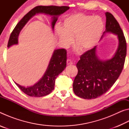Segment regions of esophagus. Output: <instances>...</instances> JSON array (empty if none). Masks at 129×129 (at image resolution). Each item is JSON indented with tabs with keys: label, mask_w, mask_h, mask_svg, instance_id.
I'll use <instances>...</instances> for the list:
<instances>
[{
	"label": "esophagus",
	"mask_w": 129,
	"mask_h": 129,
	"mask_svg": "<svg viewBox=\"0 0 129 129\" xmlns=\"http://www.w3.org/2000/svg\"><path fill=\"white\" fill-rule=\"evenodd\" d=\"M67 65H72L73 64V62L71 60L68 59L67 60Z\"/></svg>",
	"instance_id": "esophagus-1"
}]
</instances>
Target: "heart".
I'll use <instances>...</instances> for the list:
<instances>
[{"label": "heart", "mask_w": 129, "mask_h": 129, "mask_svg": "<svg viewBox=\"0 0 129 129\" xmlns=\"http://www.w3.org/2000/svg\"><path fill=\"white\" fill-rule=\"evenodd\" d=\"M104 23L101 17L77 14L64 19L62 27L56 26V31L60 40L65 45L72 43L75 37V44L80 51L87 52L94 48L103 33Z\"/></svg>", "instance_id": "b5f03b06"}]
</instances>
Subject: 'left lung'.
Wrapping results in <instances>:
<instances>
[{
  "instance_id": "obj_1",
  "label": "left lung",
  "mask_w": 129,
  "mask_h": 129,
  "mask_svg": "<svg viewBox=\"0 0 129 129\" xmlns=\"http://www.w3.org/2000/svg\"><path fill=\"white\" fill-rule=\"evenodd\" d=\"M106 29L101 39L108 33L117 36L118 46L112 58L102 60L96 53L97 46L82 54L76 64L78 73L74 80L73 91L84 99H94L105 93L112 87L123 69L126 56L125 38L115 17L105 13Z\"/></svg>"
}]
</instances>
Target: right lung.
Returning <instances> with one entry per match:
<instances>
[{
    "instance_id": "obj_1",
    "label": "right lung",
    "mask_w": 129,
    "mask_h": 129,
    "mask_svg": "<svg viewBox=\"0 0 129 129\" xmlns=\"http://www.w3.org/2000/svg\"><path fill=\"white\" fill-rule=\"evenodd\" d=\"M69 9L67 6H39L34 8L24 16L17 23L10 37L7 47L18 44V38L21 29L32 17L36 14H43L52 16V28L54 29L58 17ZM67 51L65 49H55L49 61L48 66L43 77L34 85L25 87L17 84L20 90L29 96L40 97L51 93L54 89L56 77L64 71L67 66Z\"/></svg>"
}]
</instances>
